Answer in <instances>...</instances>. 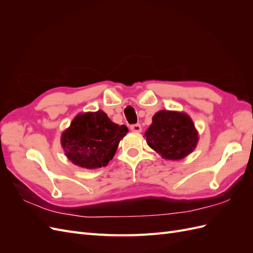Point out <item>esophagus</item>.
<instances>
[{
	"instance_id": "1",
	"label": "esophagus",
	"mask_w": 253,
	"mask_h": 253,
	"mask_svg": "<svg viewBox=\"0 0 253 253\" xmlns=\"http://www.w3.org/2000/svg\"><path fill=\"white\" fill-rule=\"evenodd\" d=\"M131 131H133V132H136V133H140L141 132V126L139 125V124H136V125H132L131 126Z\"/></svg>"
}]
</instances>
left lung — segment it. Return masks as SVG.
I'll use <instances>...</instances> for the list:
<instances>
[{"instance_id":"obj_1","label":"left lung","mask_w":253,"mask_h":253,"mask_svg":"<svg viewBox=\"0 0 253 253\" xmlns=\"http://www.w3.org/2000/svg\"><path fill=\"white\" fill-rule=\"evenodd\" d=\"M144 136L150 148L169 160L185 158L198 141L195 126L187 114L165 110L153 116Z\"/></svg>"}]
</instances>
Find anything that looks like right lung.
Masks as SVG:
<instances>
[{
  "label": "right lung",
  "mask_w": 253,
  "mask_h": 253,
  "mask_svg": "<svg viewBox=\"0 0 253 253\" xmlns=\"http://www.w3.org/2000/svg\"><path fill=\"white\" fill-rule=\"evenodd\" d=\"M127 131L126 126L114 124L102 111L82 113L63 132L61 144L73 164L97 169L105 167L113 159Z\"/></svg>",
  "instance_id": "add662e5"
}]
</instances>
